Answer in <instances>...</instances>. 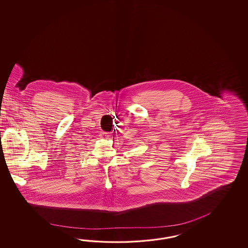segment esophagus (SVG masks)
Returning <instances> with one entry per match:
<instances>
[{"mask_svg":"<svg viewBox=\"0 0 248 248\" xmlns=\"http://www.w3.org/2000/svg\"><path fill=\"white\" fill-rule=\"evenodd\" d=\"M101 137H102V138H104V139H109L110 138V135L108 133H106V132H102Z\"/></svg>","mask_w":248,"mask_h":248,"instance_id":"esophagus-1","label":"esophagus"}]
</instances>
